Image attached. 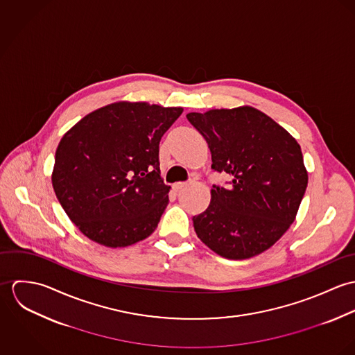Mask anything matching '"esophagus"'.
Segmentation results:
<instances>
[{"label": "esophagus", "instance_id": "1", "mask_svg": "<svg viewBox=\"0 0 355 355\" xmlns=\"http://www.w3.org/2000/svg\"><path fill=\"white\" fill-rule=\"evenodd\" d=\"M186 186H187V183H184V182H182V183H175V184L172 186V189H173L176 193H179V191H182Z\"/></svg>", "mask_w": 355, "mask_h": 355}]
</instances>
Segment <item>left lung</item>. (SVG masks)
I'll list each match as a JSON object with an SVG mask.
<instances>
[{
    "instance_id": "left-lung-1",
    "label": "left lung",
    "mask_w": 355,
    "mask_h": 355,
    "mask_svg": "<svg viewBox=\"0 0 355 355\" xmlns=\"http://www.w3.org/2000/svg\"><path fill=\"white\" fill-rule=\"evenodd\" d=\"M211 153V169L232 176L213 184L207 209L193 217L203 243L228 259L273 246L294 223L307 187L298 142L252 106L189 113Z\"/></svg>"
}]
</instances>
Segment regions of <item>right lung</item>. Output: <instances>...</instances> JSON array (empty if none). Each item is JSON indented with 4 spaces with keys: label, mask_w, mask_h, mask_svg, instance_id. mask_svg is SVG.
Returning a JSON list of instances; mask_svg holds the SVG:
<instances>
[{
    "label": "right lung",
    "mask_w": 355,
    "mask_h": 355,
    "mask_svg": "<svg viewBox=\"0 0 355 355\" xmlns=\"http://www.w3.org/2000/svg\"><path fill=\"white\" fill-rule=\"evenodd\" d=\"M182 107L116 102L76 123L60 141L51 183L89 239L125 248L146 239L169 202L158 145Z\"/></svg>",
    "instance_id": "obj_1"
}]
</instances>
